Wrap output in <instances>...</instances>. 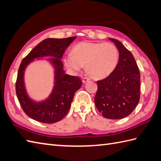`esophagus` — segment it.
I'll use <instances>...</instances> for the list:
<instances>
[{
	"label": "esophagus",
	"instance_id": "34e87169",
	"mask_svg": "<svg viewBox=\"0 0 161 161\" xmlns=\"http://www.w3.org/2000/svg\"><path fill=\"white\" fill-rule=\"evenodd\" d=\"M90 80H91V79L88 77H84L83 80H82V82H83V83H86V82H88Z\"/></svg>",
	"mask_w": 161,
	"mask_h": 161
}]
</instances>
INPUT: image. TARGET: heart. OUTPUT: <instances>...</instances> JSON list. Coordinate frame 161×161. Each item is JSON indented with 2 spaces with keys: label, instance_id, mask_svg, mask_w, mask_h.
<instances>
[{
  "label": "heart",
  "instance_id": "b5f03b06",
  "mask_svg": "<svg viewBox=\"0 0 161 161\" xmlns=\"http://www.w3.org/2000/svg\"><path fill=\"white\" fill-rule=\"evenodd\" d=\"M72 55L64 59L66 66L72 71L80 70L83 66L95 79H103L115 70L119 62V51L114 44L82 42L72 49Z\"/></svg>",
  "mask_w": 161,
  "mask_h": 161
}]
</instances>
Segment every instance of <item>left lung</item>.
Segmentation results:
<instances>
[{
  "label": "left lung",
  "mask_w": 161,
  "mask_h": 161,
  "mask_svg": "<svg viewBox=\"0 0 161 161\" xmlns=\"http://www.w3.org/2000/svg\"><path fill=\"white\" fill-rule=\"evenodd\" d=\"M109 40L118 48L119 62L113 73L97 81L95 103L104 117L119 119L131 114L139 102L140 72L131 52L119 40Z\"/></svg>",
  "instance_id": "1"
}]
</instances>
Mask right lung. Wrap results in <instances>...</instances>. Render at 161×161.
I'll return each mask as SVG.
<instances>
[{"instance_id": "right-lung-1", "label": "right lung", "mask_w": 161, "mask_h": 161, "mask_svg": "<svg viewBox=\"0 0 161 161\" xmlns=\"http://www.w3.org/2000/svg\"><path fill=\"white\" fill-rule=\"evenodd\" d=\"M76 36L67 38H47L39 43L22 59L16 82V92L22 110L30 118L44 123L58 122L65 117L71 106L75 93L80 88V77L65 74L61 59L66 48ZM52 57L49 59L55 68V86L50 97L42 103L33 102L25 92L24 73L25 67L36 58Z\"/></svg>"}]
</instances>
